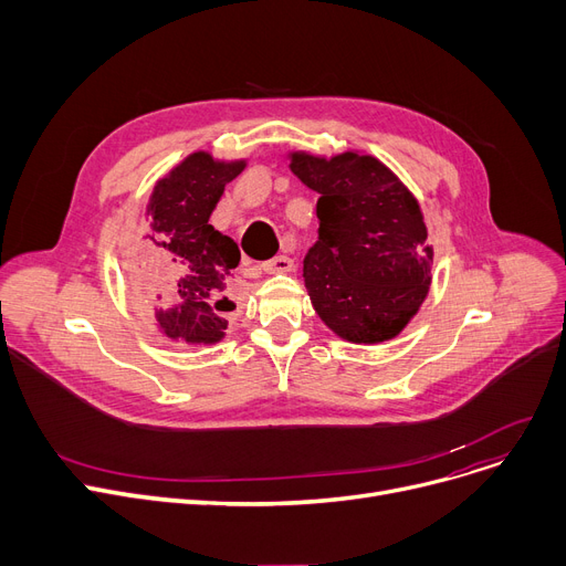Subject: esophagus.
<instances>
[{
	"instance_id": "esophagus-1",
	"label": "esophagus",
	"mask_w": 566,
	"mask_h": 566,
	"mask_svg": "<svg viewBox=\"0 0 566 566\" xmlns=\"http://www.w3.org/2000/svg\"><path fill=\"white\" fill-rule=\"evenodd\" d=\"M261 268H263V273H271V275H275V273H289V271H293V261H291L289 256L280 254V256H275V259H271V261H263Z\"/></svg>"
}]
</instances>
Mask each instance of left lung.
Segmentation results:
<instances>
[{"instance_id":"obj_1","label":"left lung","mask_w":566,"mask_h":566,"mask_svg":"<svg viewBox=\"0 0 566 566\" xmlns=\"http://www.w3.org/2000/svg\"><path fill=\"white\" fill-rule=\"evenodd\" d=\"M291 171L316 190L318 241L303 277L318 318L353 344L395 339L431 286L433 248L420 201L378 158L291 151Z\"/></svg>"}]
</instances>
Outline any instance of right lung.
<instances>
[{
	"mask_svg": "<svg viewBox=\"0 0 566 566\" xmlns=\"http://www.w3.org/2000/svg\"><path fill=\"white\" fill-rule=\"evenodd\" d=\"M245 167V158L224 160L211 151H192L158 178L148 197L151 231L133 282L144 293H167L165 303L154 307V321L171 342L213 346L227 337L222 312L235 307L229 293L241 250L208 220L227 184Z\"/></svg>",
	"mask_w": 566,
	"mask_h": 566,
	"instance_id": "add662e5",
	"label": "right lung"
}]
</instances>
